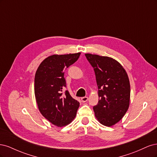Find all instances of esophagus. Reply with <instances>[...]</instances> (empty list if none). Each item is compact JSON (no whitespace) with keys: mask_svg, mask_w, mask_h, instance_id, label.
I'll use <instances>...</instances> for the list:
<instances>
[{"mask_svg":"<svg viewBox=\"0 0 157 157\" xmlns=\"http://www.w3.org/2000/svg\"><path fill=\"white\" fill-rule=\"evenodd\" d=\"M88 98L86 97V96H85V97H83V98H81V101H82V102L85 103V102H86L88 101Z\"/></svg>","mask_w":157,"mask_h":157,"instance_id":"34e87169","label":"esophagus"}]
</instances>
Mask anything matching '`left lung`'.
<instances>
[{
	"label": "left lung",
	"mask_w": 157,
	"mask_h": 157,
	"mask_svg": "<svg viewBox=\"0 0 157 157\" xmlns=\"http://www.w3.org/2000/svg\"><path fill=\"white\" fill-rule=\"evenodd\" d=\"M93 67L99 100L93 107L101 124L112 126L124 116L130 105V85L125 69L110 57L86 54Z\"/></svg>",
	"instance_id": "obj_1"
}]
</instances>
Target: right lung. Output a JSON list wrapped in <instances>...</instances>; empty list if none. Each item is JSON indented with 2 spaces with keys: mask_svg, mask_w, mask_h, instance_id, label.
Returning a JSON list of instances; mask_svg holds the SVG:
<instances>
[{
  "mask_svg": "<svg viewBox=\"0 0 157 157\" xmlns=\"http://www.w3.org/2000/svg\"><path fill=\"white\" fill-rule=\"evenodd\" d=\"M80 55L54 54L44 59L35 77V95L40 113L52 124L58 127L67 125L77 115L80 103L66 90L64 71L77 61Z\"/></svg>",
  "mask_w": 157,
  "mask_h": 157,
  "instance_id": "right-lung-1",
  "label": "right lung"
}]
</instances>
